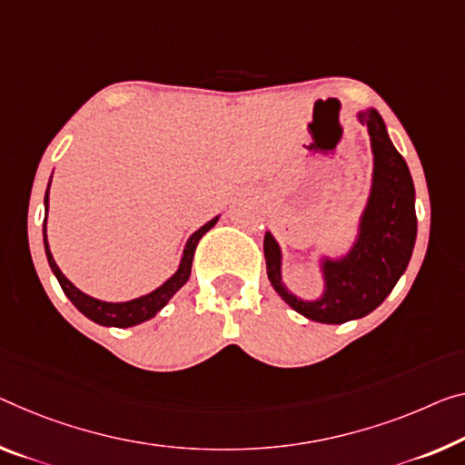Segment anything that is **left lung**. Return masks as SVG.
Masks as SVG:
<instances>
[{"mask_svg": "<svg viewBox=\"0 0 465 465\" xmlns=\"http://www.w3.org/2000/svg\"><path fill=\"white\" fill-rule=\"evenodd\" d=\"M357 120L368 126L372 145V189L349 253L339 260L322 257V297L303 302L284 287L281 247L270 232L263 237V257L274 291L297 313L322 324H342L374 312L405 272L418 234L416 191L403 155L391 143L376 110L357 112Z\"/></svg>", "mask_w": 465, "mask_h": 465, "instance_id": "1", "label": "left lung"}]
</instances>
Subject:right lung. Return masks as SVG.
Listing matches in <instances>:
<instances>
[{
	"label": "right lung",
	"instance_id": "1",
	"mask_svg": "<svg viewBox=\"0 0 465 465\" xmlns=\"http://www.w3.org/2000/svg\"><path fill=\"white\" fill-rule=\"evenodd\" d=\"M52 183V181H49ZM47 210H49V184H47V191H45V220H43V245H45V255H47V262H49V268H52V272L58 278L60 287L64 291V295H66L70 302L74 303V307L78 312L83 313V316H87L89 320H93L95 324H102V326H116V328H128V326H134V324H141L145 322V320L153 318L155 313H158L163 305H166L170 299H173L174 292L183 287L184 282L189 281L191 276V266H193V255H195V249H197V242L199 239L203 237L205 232L213 228V224L218 223V216L212 218L208 224H203L199 231H195L189 237L187 245H184V252L181 257V263H178V270L176 272L168 278L166 282L162 284L152 292H147V295L137 297V299H131V302H123V303H112V302H102V299H95L87 295V292H83L81 289H76L73 282L68 281L66 276L62 274V270L58 268V263H55L52 252H49V242H47Z\"/></svg>",
	"mask_w": 465,
	"mask_h": 465
}]
</instances>
